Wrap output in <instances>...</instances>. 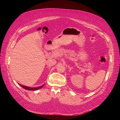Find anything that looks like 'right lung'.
Segmentation results:
<instances>
[{"instance_id": "add662e5", "label": "right lung", "mask_w": 120, "mask_h": 120, "mask_svg": "<svg viewBox=\"0 0 120 120\" xmlns=\"http://www.w3.org/2000/svg\"><path fill=\"white\" fill-rule=\"evenodd\" d=\"M20 86H21V87H22L23 88H24V89H26V90H33V91H36V90H38V89H41V88H42L44 86V84H43V85H42V86H39V87H35V88H34V87H33V88H31V87H28V86H24V85H21V84H19Z\"/></svg>"}]
</instances>
